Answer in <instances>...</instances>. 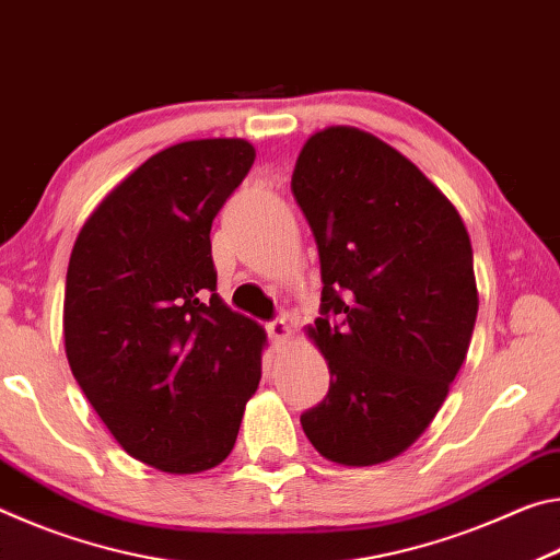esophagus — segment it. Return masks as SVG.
Instances as JSON below:
<instances>
[{
  "instance_id": "34e87169",
  "label": "esophagus",
  "mask_w": 560,
  "mask_h": 560,
  "mask_svg": "<svg viewBox=\"0 0 560 560\" xmlns=\"http://www.w3.org/2000/svg\"><path fill=\"white\" fill-rule=\"evenodd\" d=\"M267 334H269L273 343H283V340L291 336V324L287 320V316L271 320V324L267 326Z\"/></svg>"
}]
</instances>
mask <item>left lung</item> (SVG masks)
<instances>
[{
	"mask_svg": "<svg viewBox=\"0 0 560 560\" xmlns=\"http://www.w3.org/2000/svg\"><path fill=\"white\" fill-rule=\"evenodd\" d=\"M291 192L318 246L320 318L306 334L330 373L301 428L326 459L373 467L430 428L467 358L479 308L467 226L420 167L350 126L306 140Z\"/></svg>",
	"mask_w": 560,
	"mask_h": 560,
	"instance_id": "obj_1",
	"label": "left lung"
}]
</instances>
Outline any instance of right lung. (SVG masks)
<instances>
[{"label":"right lung","instance_id":"right-lung-1","mask_svg":"<svg viewBox=\"0 0 560 560\" xmlns=\"http://www.w3.org/2000/svg\"><path fill=\"white\" fill-rule=\"evenodd\" d=\"M257 158L242 138L170 145L75 236L63 296L71 373L130 457L197 474L230 457L267 334L217 293L210 230Z\"/></svg>","mask_w":560,"mask_h":560}]
</instances>
